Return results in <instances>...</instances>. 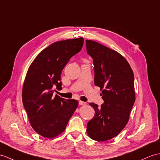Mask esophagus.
<instances>
[{
	"mask_svg": "<svg viewBox=\"0 0 160 160\" xmlns=\"http://www.w3.org/2000/svg\"><path fill=\"white\" fill-rule=\"evenodd\" d=\"M79 105H85V104H86V103H85V102H83V101H79Z\"/></svg>",
	"mask_w": 160,
	"mask_h": 160,
	"instance_id": "obj_1",
	"label": "esophagus"
}]
</instances>
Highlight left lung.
I'll return each instance as SVG.
<instances>
[{
	"instance_id": "obj_1",
	"label": "left lung",
	"mask_w": 160,
	"mask_h": 160,
	"mask_svg": "<svg viewBox=\"0 0 160 160\" xmlns=\"http://www.w3.org/2000/svg\"><path fill=\"white\" fill-rule=\"evenodd\" d=\"M85 42L94 66V84L102 90L104 100L100 107L89 104L95 115L87 124V133L95 141H106L118 136L129 120L135 102L134 73L116 51L91 40Z\"/></svg>"
}]
</instances>
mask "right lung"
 Instances as JSON below:
<instances>
[{"mask_svg":"<svg viewBox=\"0 0 160 160\" xmlns=\"http://www.w3.org/2000/svg\"><path fill=\"white\" fill-rule=\"evenodd\" d=\"M83 38L55 42L44 49L30 64L22 89V102L31 126L38 134L53 138L62 133L78 107L77 100L53 93L62 89L61 74L71 58L79 52Z\"/></svg>","mask_w":160,"mask_h":160,"instance_id":"obj_1","label":"right lung"}]
</instances>
